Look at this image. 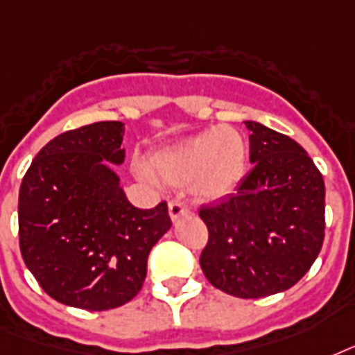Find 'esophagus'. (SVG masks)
Segmentation results:
<instances>
[{
	"instance_id": "esophagus-1",
	"label": "esophagus",
	"mask_w": 355,
	"mask_h": 355,
	"mask_svg": "<svg viewBox=\"0 0 355 355\" xmlns=\"http://www.w3.org/2000/svg\"><path fill=\"white\" fill-rule=\"evenodd\" d=\"M168 213L172 220H178V218H181V216L187 215V213H191V211H189V207H187L183 202H180V200H170Z\"/></svg>"
}]
</instances>
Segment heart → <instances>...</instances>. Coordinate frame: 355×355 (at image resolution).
Masks as SVG:
<instances>
[{
	"label": "heart",
	"mask_w": 355,
	"mask_h": 355,
	"mask_svg": "<svg viewBox=\"0 0 355 355\" xmlns=\"http://www.w3.org/2000/svg\"><path fill=\"white\" fill-rule=\"evenodd\" d=\"M246 168V142L227 125H215L152 157V170L170 185L191 183L202 200H216L239 185ZM140 174L150 178L146 170Z\"/></svg>",
	"instance_id": "1"
}]
</instances>
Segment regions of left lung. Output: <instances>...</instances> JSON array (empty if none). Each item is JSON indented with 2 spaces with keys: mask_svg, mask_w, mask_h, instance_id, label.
<instances>
[{
  "mask_svg": "<svg viewBox=\"0 0 355 355\" xmlns=\"http://www.w3.org/2000/svg\"><path fill=\"white\" fill-rule=\"evenodd\" d=\"M254 168L235 194L198 215L209 239L200 266L211 285L239 298L291 289L324 243V180L304 148L257 122H244Z\"/></svg>",
  "mask_w": 355,
  "mask_h": 355,
  "instance_id": "left-lung-1",
  "label": "left lung"
}]
</instances>
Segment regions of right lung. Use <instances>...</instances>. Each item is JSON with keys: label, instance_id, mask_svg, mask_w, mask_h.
<instances>
[{"label": "right lung", "instance_id": "add662e5", "mask_svg": "<svg viewBox=\"0 0 355 355\" xmlns=\"http://www.w3.org/2000/svg\"><path fill=\"white\" fill-rule=\"evenodd\" d=\"M123 123L60 133L37 153L18 198L20 252L53 300L105 311L139 295L150 250L172 222L168 205L139 209L103 161L123 163Z\"/></svg>", "mask_w": 355, "mask_h": 355}]
</instances>
